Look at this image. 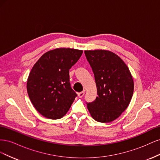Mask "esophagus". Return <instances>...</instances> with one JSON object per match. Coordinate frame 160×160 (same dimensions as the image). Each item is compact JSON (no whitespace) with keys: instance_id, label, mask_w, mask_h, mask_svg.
<instances>
[{"instance_id":"1","label":"esophagus","mask_w":160,"mask_h":160,"mask_svg":"<svg viewBox=\"0 0 160 160\" xmlns=\"http://www.w3.org/2000/svg\"><path fill=\"white\" fill-rule=\"evenodd\" d=\"M77 95H78L79 98H82V97L85 95V91H81V92H80V93H78V94Z\"/></svg>"}]
</instances>
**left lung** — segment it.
I'll use <instances>...</instances> for the list:
<instances>
[{
    "mask_svg": "<svg viewBox=\"0 0 160 160\" xmlns=\"http://www.w3.org/2000/svg\"><path fill=\"white\" fill-rule=\"evenodd\" d=\"M93 69L98 97L88 109L95 121L109 123L127 109L132 100L134 83L127 65L115 53L103 49L85 51Z\"/></svg>",
    "mask_w": 160,
    "mask_h": 160,
    "instance_id": "left-lung-1",
    "label": "left lung"
}]
</instances>
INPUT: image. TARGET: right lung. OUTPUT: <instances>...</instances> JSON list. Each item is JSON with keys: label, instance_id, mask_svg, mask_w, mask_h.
I'll use <instances>...</instances> for the list:
<instances>
[{"label": "right lung", "instance_id": "1", "mask_svg": "<svg viewBox=\"0 0 160 160\" xmlns=\"http://www.w3.org/2000/svg\"><path fill=\"white\" fill-rule=\"evenodd\" d=\"M83 51L57 48L43 54L33 65L27 81V93L38 113L51 119L63 117L77 94L71 88L69 69Z\"/></svg>", "mask_w": 160, "mask_h": 160}]
</instances>
